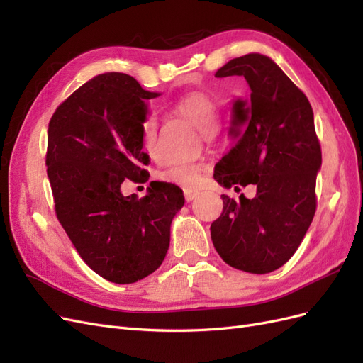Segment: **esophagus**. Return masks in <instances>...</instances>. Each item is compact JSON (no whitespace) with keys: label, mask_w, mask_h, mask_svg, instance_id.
I'll return each instance as SVG.
<instances>
[{"label":"esophagus","mask_w":363,"mask_h":363,"mask_svg":"<svg viewBox=\"0 0 363 363\" xmlns=\"http://www.w3.org/2000/svg\"><path fill=\"white\" fill-rule=\"evenodd\" d=\"M184 196H185V201L187 202H190V201H193L194 198L198 196V191H194V190H189V189H185L184 190Z\"/></svg>","instance_id":"obj_1"}]
</instances>
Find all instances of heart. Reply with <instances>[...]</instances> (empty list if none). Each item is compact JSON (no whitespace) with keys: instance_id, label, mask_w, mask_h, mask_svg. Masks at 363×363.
<instances>
[{"instance_id":"heart-1","label":"heart","mask_w":363,"mask_h":363,"mask_svg":"<svg viewBox=\"0 0 363 363\" xmlns=\"http://www.w3.org/2000/svg\"><path fill=\"white\" fill-rule=\"evenodd\" d=\"M173 110L198 127L203 135H213L219 127V108L210 95L202 91H194L174 102ZM141 139L145 150L156 156L157 123L155 116H147L141 125ZM201 165L189 161H170L160 173L162 182L178 185L182 189H196L201 181Z\"/></svg>"}]
</instances>
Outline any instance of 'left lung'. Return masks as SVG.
<instances>
[{
  "label": "left lung",
  "mask_w": 363,
  "mask_h": 363,
  "mask_svg": "<svg viewBox=\"0 0 363 363\" xmlns=\"http://www.w3.org/2000/svg\"><path fill=\"white\" fill-rule=\"evenodd\" d=\"M216 78L244 77L250 101H236L238 141L215 167L225 189L256 185V196L235 201L220 194L224 210L213 222L211 240L230 267L265 274L281 268L299 248L315 213V174L322 150L305 93L265 55L228 61Z\"/></svg>",
  "instance_id": "obj_1"
}]
</instances>
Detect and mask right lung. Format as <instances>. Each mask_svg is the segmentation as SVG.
Instances as JSON below:
<instances>
[{"mask_svg":"<svg viewBox=\"0 0 363 363\" xmlns=\"http://www.w3.org/2000/svg\"><path fill=\"white\" fill-rule=\"evenodd\" d=\"M157 95L125 73H102L61 102L49 123L45 165L57 218L82 261L115 284L161 267L184 206L182 190L167 182H152L141 199L121 193L125 179L150 176L141 125L145 101Z\"/></svg>","mask_w":363,"mask_h":363,"instance_id":"right-lung-1","label":"right lung"}]
</instances>
